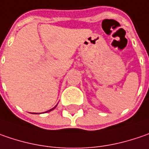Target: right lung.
Here are the masks:
<instances>
[{"label":"right lung","instance_id":"1","mask_svg":"<svg viewBox=\"0 0 149 149\" xmlns=\"http://www.w3.org/2000/svg\"><path fill=\"white\" fill-rule=\"evenodd\" d=\"M55 107H53V108H52V109H50V110H48V111H47V112H51V111H52V110H53V109H54Z\"/></svg>","mask_w":149,"mask_h":149}]
</instances>
